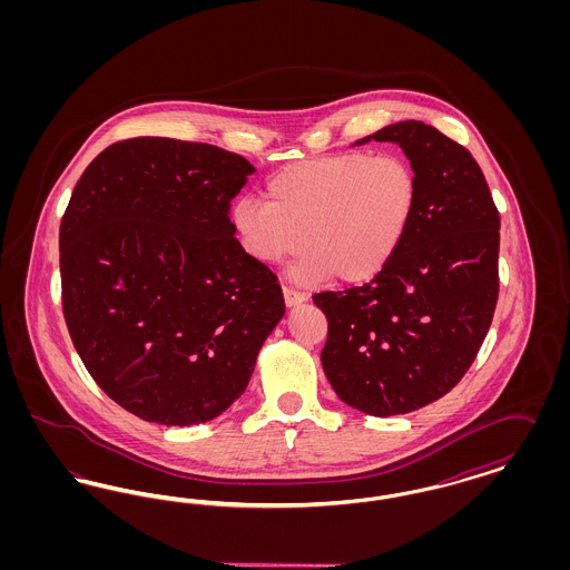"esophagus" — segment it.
Wrapping results in <instances>:
<instances>
[{
    "label": "esophagus",
    "instance_id": "34e87169",
    "mask_svg": "<svg viewBox=\"0 0 570 570\" xmlns=\"http://www.w3.org/2000/svg\"><path fill=\"white\" fill-rule=\"evenodd\" d=\"M282 291H284V301H286V305H297V303H303L307 295L303 293V291H298V288H293V286H288V284H284L282 286Z\"/></svg>",
    "mask_w": 570,
    "mask_h": 570
}]
</instances>
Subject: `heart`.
I'll return each mask as SVG.
<instances>
[{
	"mask_svg": "<svg viewBox=\"0 0 570 570\" xmlns=\"http://www.w3.org/2000/svg\"><path fill=\"white\" fill-rule=\"evenodd\" d=\"M267 200L244 196L235 226L261 263L307 252L301 272L342 282L374 277L402 244L419 203L412 166L397 154L348 151L284 166ZM304 239H299V235Z\"/></svg>",
	"mask_w": 570,
	"mask_h": 570,
	"instance_id": "obj_1",
	"label": "heart"
}]
</instances>
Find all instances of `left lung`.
Returning a JSON list of instances; mask_svg holds the SVG:
<instances>
[{
  "label": "left lung",
  "mask_w": 570,
  "mask_h": 570,
  "mask_svg": "<svg viewBox=\"0 0 570 570\" xmlns=\"http://www.w3.org/2000/svg\"><path fill=\"white\" fill-rule=\"evenodd\" d=\"M372 138L404 149L414 216L370 284L312 298L328 323L321 361L337 397L391 416L440 400L474 363L500 291V214L472 154L434 126L402 121Z\"/></svg>",
  "instance_id": "8db88e82"
}]
</instances>
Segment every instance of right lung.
<instances>
[{
  "mask_svg": "<svg viewBox=\"0 0 570 570\" xmlns=\"http://www.w3.org/2000/svg\"><path fill=\"white\" fill-rule=\"evenodd\" d=\"M254 173L209 142L136 136L75 186L59 226L63 318L91 379L142 421L216 419L284 316L277 275L230 222Z\"/></svg>",
  "mask_w": 570,
  "mask_h": 570,
  "instance_id": "add662e5",
  "label": "right lung"
}]
</instances>
